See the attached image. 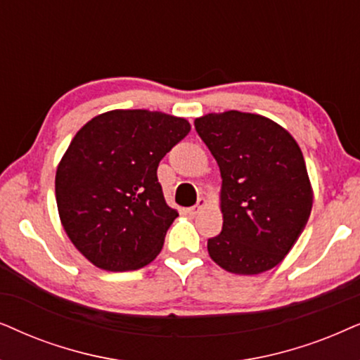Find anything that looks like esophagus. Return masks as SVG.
Here are the masks:
<instances>
[{
	"instance_id": "34e87169",
	"label": "esophagus",
	"mask_w": 360,
	"mask_h": 360,
	"mask_svg": "<svg viewBox=\"0 0 360 360\" xmlns=\"http://www.w3.org/2000/svg\"><path fill=\"white\" fill-rule=\"evenodd\" d=\"M205 205H207V199L205 198H199V200H198V204L194 205V207H191V209H188V214L191 215V217H195V215L199 214V210L202 209V207H205Z\"/></svg>"
}]
</instances>
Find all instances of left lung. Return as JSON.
<instances>
[{
    "mask_svg": "<svg viewBox=\"0 0 360 360\" xmlns=\"http://www.w3.org/2000/svg\"><path fill=\"white\" fill-rule=\"evenodd\" d=\"M217 161L222 232L207 250L225 271L258 275L288 255L308 224L313 188L298 143L281 124L229 110L194 120Z\"/></svg>",
    "mask_w": 360,
    "mask_h": 360,
    "instance_id": "obj_1",
    "label": "left lung"
}]
</instances>
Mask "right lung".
Segmentation results:
<instances>
[{
    "mask_svg": "<svg viewBox=\"0 0 360 360\" xmlns=\"http://www.w3.org/2000/svg\"><path fill=\"white\" fill-rule=\"evenodd\" d=\"M189 131L174 115L112 110L75 133L57 166L56 200L67 237L90 263L127 271L160 255L179 214L166 204L158 165Z\"/></svg>",
    "mask_w": 360,
    "mask_h": 360,
    "instance_id": "right-lung-1",
    "label": "right lung"
}]
</instances>
